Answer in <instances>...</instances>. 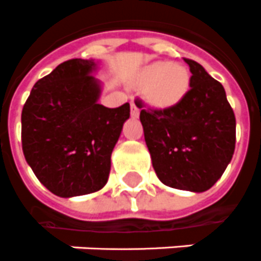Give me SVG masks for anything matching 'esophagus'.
Returning <instances> with one entry per match:
<instances>
[{
    "instance_id": "34e87169",
    "label": "esophagus",
    "mask_w": 261,
    "mask_h": 261,
    "mask_svg": "<svg viewBox=\"0 0 261 261\" xmlns=\"http://www.w3.org/2000/svg\"><path fill=\"white\" fill-rule=\"evenodd\" d=\"M139 113H140V110H139V108H137V105L135 103V102H130V114H132L133 118H137L139 117Z\"/></svg>"
}]
</instances>
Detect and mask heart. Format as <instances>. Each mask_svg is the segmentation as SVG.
Wrapping results in <instances>:
<instances>
[{"mask_svg": "<svg viewBox=\"0 0 261 261\" xmlns=\"http://www.w3.org/2000/svg\"><path fill=\"white\" fill-rule=\"evenodd\" d=\"M139 83L147 86V99L152 105L170 108L187 93L190 74L182 64L155 62L141 71Z\"/></svg>", "mask_w": 261, "mask_h": 261, "instance_id": "1", "label": "heart"}]
</instances>
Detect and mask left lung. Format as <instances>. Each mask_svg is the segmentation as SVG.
Segmentation results:
<instances>
[{
  "instance_id": "1",
  "label": "left lung",
  "mask_w": 261,
  "mask_h": 261,
  "mask_svg": "<svg viewBox=\"0 0 261 261\" xmlns=\"http://www.w3.org/2000/svg\"><path fill=\"white\" fill-rule=\"evenodd\" d=\"M190 90L166 109L140 108L152 166L166 186L193 193L209 190L222 176L236 145V117L224 86L201 64L185 59Z\"/></svg>"
}]
</instances>
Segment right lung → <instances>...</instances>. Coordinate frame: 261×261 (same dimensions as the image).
Segmentation results:
<instances>
[{
	"label": "right lung",
	"instance_id": "obj_1",
	"mask_svg": "<svg viewBox=\"0 0 261 261\" xmlns=\"http://www.w3.org/2000/svg\"><path fill=\"white\" fill-rule=\"evenodd\" d=\"M94 60L63 62L33 86L21 113L25 160L36 178L62 198L95 193L105 186L110 156L130 106L98 103L101 82Z\"/></svg>",
	"mask_w": 261,
	"mask_h": 261
}]
</instances>
